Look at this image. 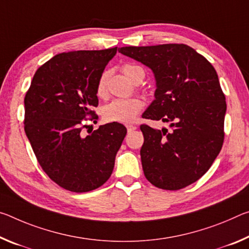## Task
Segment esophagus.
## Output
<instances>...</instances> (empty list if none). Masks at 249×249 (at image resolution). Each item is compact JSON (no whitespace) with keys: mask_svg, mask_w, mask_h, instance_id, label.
I'll return each instance as SVG.
<instances>
[{"mask_svg":"<svg viewBox=\"0 0 249 249\" xmlns=\"http://www.w3.org/2000/svg\"><path fill=\"white\" fill-rule=\"evenodd\" d=\"M137 129V125H133V124H127V130L128 132H131L133 130Z\"/></svg>","mask_w":249,"mask_h":249,"instance_id":"esophagus-1","label":"esophagus"}]
</instances>
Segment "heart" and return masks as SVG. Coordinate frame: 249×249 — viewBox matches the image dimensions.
I'll use <instances>...</instances> for the list:
<instances>
[{
    "instance_id": "obj_1",
    "label": "heart",
    "mask_w": 249,
    "mask_h": 249,
    "mask_svg": "<svg viewBox=\"0 0 249 249\" xmlns=\"http://www.w3.org/2000/svg\"><path fill=\"white\" fill-rule=\"evenodd\" d=\"M122 72L134 83H140L144 78V69L134 64H125L122 66ZM108 72L104 71L98 78L96 85V95L105 97L107 92ZM142 101L139 98H127V99H115L111 103L104 106L101 109V115L107 122H122L128 124L134 120V118L140 111Z\"/></svg>"
}]
</instances>
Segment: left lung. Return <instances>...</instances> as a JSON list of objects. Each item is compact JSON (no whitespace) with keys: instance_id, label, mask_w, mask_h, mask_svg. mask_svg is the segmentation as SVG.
Returning <instances> with one entry per match:
<instances>
[{"instance_id":"obj_1","label":"left lung","mask_w":249,"mask_h":249,"mask_svg":"<svg viewBox=\"0 0 249 249\" xmlns=\"http://www.w3.org/2000/svg\"><path fill=\"white\" fill-rule=\"evenodd\" d=\"M119 53L152 69L156 99L142 118L169 122L171 130L141 124L140 150L146 180L177 191L202 178L224 142L225 95L214 67L184 44L127 46Z\"/></svg>"}]
</instances>
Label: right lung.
Listing matches in <instances>:
<instances>
[{
  "label": "right lung",
  "mask_w": 249,
  "mask_h": 249,
  "mask_svg": "<svg viewBox=\"0 0 249 249\" xmlns=\"http://www.w3.org/2000/svg\"><path fill=\"white\" fill-rule=\"evenodd\" d=\"M117 47L62 53L36 71L24 106V130L52 181L71 192L96 190L108 180L127 129L112 122L87 137L84 120L97 119L96 85Z\"/></svg>",
  "instance_id": "right-lung-1"
}]
</instances>
